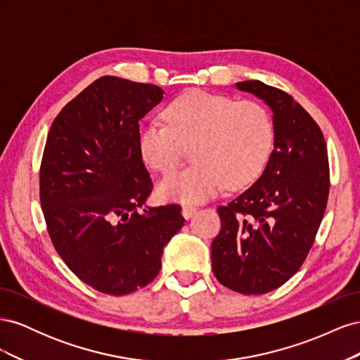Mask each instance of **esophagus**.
I'll return each mask as SVG.
<instances>
[{
  "instance_id": "34e87169",
  "label": "esophagus",
  "mask_w": 360,
  "mask_h": 360,
  "mask_svg": "<svg viewBox=\"0 0 360 360\" xmlns=\"http://www.w3.org/2000/svg\"><path fill=\"white\" fill-rule=\"evenodd\" d=\"M197 213V207H192V205H183L181 209V214L184 219H191V217Z\"/></svg>"
}]
</instances>
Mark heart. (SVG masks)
<instances>
[{
    "mask_svg": "<svg viewBox=\"0 0 360 360\" xmlns=\"http://www.w3.org/2000/svg\"><path fill=\"white\" fill-rule=\"evenodd\" d=\"M168 123L144 120L138 127V148L148 167L171 172L184 146L192 147L193 165L168 174L158 183L163 201L204 202L225 184L242 188L263 171L274 143V124L264 106L237 102L209 91H189L167 108Z\"/></svg>",
    "mask_w": 360,
    "mask_h": 360,
    "instance_id": "b5f03b06",
    "label": "heart"
}]
</instances>
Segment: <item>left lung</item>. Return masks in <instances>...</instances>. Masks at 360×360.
<instances>
[{
  "label": "left lung",
  "instance_id": "1",
  "mask_svg": "<svg viewBox=\"0 0 360 360\" xmlns=\"http://www.w3.org/2000/svg\"><path fill=\"white\" fill-rule=\"evenodd\" d=\"M236 89L270 108L274 150L252 186L217 209L212 267L230 290L264 294L296 274L314 243L329 197L328 148L319 124L285 91L259 81Z\"/></svg>",
  "mask_w": 360,
  "mask_h": 360
}]
</instances>
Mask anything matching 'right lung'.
<instances>
[{"label": "right lung", "mask_w": 360, "mask_h": 360, "mask_svg": "<svg viewBox=\"0 0 360 360\" xmlns=\"http://www.w3.org/2000/svg\"><path fill=\"white\" fill-rule=\"evenodd\" d=\"M163 93L102 76L63 108L46 139L40 201L51 240L76 276L111 296L150 284L184 225L180 205L146 204L153 184L138 127Z\"/></svg>", "instance_id": "add662e5"}]
</instances>
